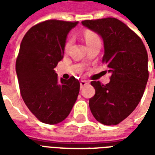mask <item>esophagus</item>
<instances>
[{"mask_svg": "<svg viewBox=\"0 0 155 155\" xmlns=\"http://www.w3.org/2000/svg\"><path fill=\"white\" fill-rule=\"evenodd\" d=\"M89 84V82L86 81H81V87L82 88L83 86H84V85H86V84Z\"/></svg>", "mask_w": 155, "mask_h": 155, "instance_id": "obj_1", "label": "esophagus"}]
</instances>
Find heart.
<instances>
[{"mask_svg": "<svg viewBox=\"0 0 155 155\" xmlns=\"http://www.w3.org/2000/svg\"><path fill=\"white\" fill-rule=\"evenodd\" d=\"M95 38H97V35H95L94 32L88 31H86L85 33H84V39H85L86 42L92 41V40H94V39H95ZM71 45V39H69V40L67 41V42L65 43V46H64L65 51H67L68 49L70 48Z\"/></svg>", "mask_w": 155, "mask_h": 155, "instance_id": "heart-1", "label": "heart"}]
</instances>
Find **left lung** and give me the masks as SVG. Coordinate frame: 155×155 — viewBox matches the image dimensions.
Returning a JSON list of instances; mask_svg holds the SVG:
<instances>
[{
	"label": "left lung",
	"instance_id": "8db88e82",
	"mask_svg": "<svg viewBox=\"0 0 155 155\" xmlns=\"http://www.w3.org/2000/svg\"><path fill=\"white\" fill-rule=\"evenodd\" d=\"M82 25L97 33L104 42L103 61L110 73V82L92 81L95 94L90 109L95 120L115 125L137 107L149 79L148 54L142 40L120 20L108 17L86 20Z\"/></svg>",
	"mask_w": 155,
	"mask_h": 155
}]
</instances>
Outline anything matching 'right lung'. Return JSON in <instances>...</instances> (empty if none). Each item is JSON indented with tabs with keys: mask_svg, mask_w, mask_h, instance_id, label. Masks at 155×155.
<instances>
[{
	"mask_svg": "<svg viewBox=\"0 0 155 155\" xmlns=\"http://www.w3.org/2000/svg\"><path fill=\"white\" fill-rule=\"evenodd\" d=\"M78 21L49 20L32 26L22 39L15 71L22 99L40 121L61 123L69 115L80 92L74 76L58 79L54 69L64 56L67 35Z\"/></svg>",
	"mask_w": 155,
	"mask_h": 155,
	"instance_id": "1",
	"label": "right lung"
}]
</instances>
